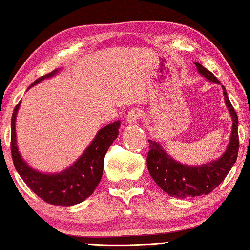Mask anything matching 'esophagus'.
<instances>
[{"mask_svg": "<svg viewBox=\"0 0 250 250\" xmlns=\"http://www.w3.org/2000/svg\"><path fill=\"white\" fill-rule=\"evenodd\" d=\"M142 118V110L140 108H133L128 112V116H126V121L130 125L137 124L138 120H140Z\"/></svg>", "mask_w": 250, "mask_h": 250, "instance_id": "1", "label": "esophagus"}]
</instances>
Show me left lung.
I'll use <instances>...</instances> for the list:
<instances>
[{"instance_id": "left-lung-1", "label": "left lung", "mask_w": 250, "mask_h": 250, "mask_svg": "<svg viewBox=\"0 0 250 250\" xmlns=\"http://www.w3.org/2000/svg\"><path fill=\"white\" fill-rule=\"evenodd\" d=\"M199 73L212 82L219 80L210 71L196 62ZM226 105L232 118V131L226 152L216 161L203 166L181 165L168 156L164 148L156 141H149V152L146 157V166L150 176L159 187L169 196L176 198L198 197L208 195L224 181L237 160L239 150L238 138V117L223 86Z\"/></svg>"}]
</instances>
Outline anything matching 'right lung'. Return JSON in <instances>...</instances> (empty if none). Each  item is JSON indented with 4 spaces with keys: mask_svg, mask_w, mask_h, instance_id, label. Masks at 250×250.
<instances>
[{
    "mask_svg": "<svg viewBox=\"0 0 250 250\" xmlns=\"http://www.w3.org/2000/svg\"><path fill=\"white\" fill-rule=\"evenodd\" d=\"M57 70L35 80L29 88L43 79L52 77ZM20 102L15 106L11 119V153L14 167L29 188L47 204L55 206H73L82 203L92 195L104 172V156L114 139H117L120 121L102 128L75 164L64 171L47 175L35 171L20 156L15 141V118Z\"/></svg>",
    "mask_w": 250,
    "mask_h": 250,
    "instance_id": "obj_1",
    "label": "right lung"
}]
</instances>
